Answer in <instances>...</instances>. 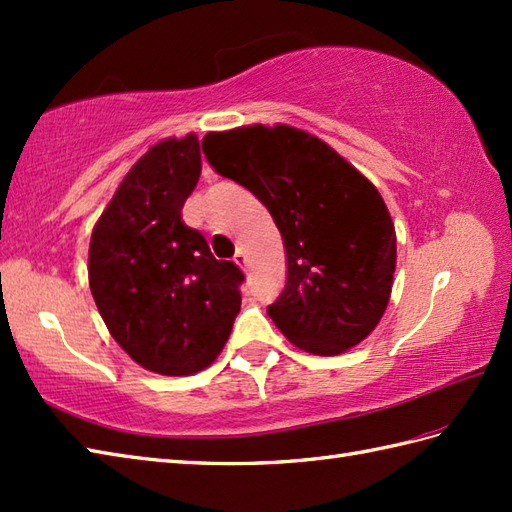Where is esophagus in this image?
<instances>
[{
  "mask_svg": "<svg viewBox=\"0 0 512 512\" xmlns=\"http://www.w3.org/2000/svg\"><path fill=\"white\" fill-rule=\"evenodd\" d=\"M233 262H235L239 268H242V270H246V253H244L242 248H239L237 253H235V259H233Z\"/></svg>",
  "mask_w": 512,
  "mask_h": 512,
  "instance_id": "34e87169",
  "label": "esophagus"
}]
</instances>
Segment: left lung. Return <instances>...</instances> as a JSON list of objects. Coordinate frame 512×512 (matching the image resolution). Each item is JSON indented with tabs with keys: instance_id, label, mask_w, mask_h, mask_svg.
<instances>
[{
	"instance_id": "8db88e82",
	"label": "left lung",
	"mask_w": 512,
	"mask_h": 512,
	"mask_svg": "<svg viewBox=\"0 0 512 512\" xmlns=\"http://www.w3.org/2000/svg\"><path fill=\"white\" fill-rule=\"evenodd\" d=\"M202 149L284 237L288 279L268 314L286 339L336 356L372 334L396 270L394 222L374 184L321 138L281 123L209 132Z\"/></svg>"
}]
</instances>
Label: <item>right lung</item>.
I'll return each mask as SVG.
<instances>
[{
	"mask_svg": "<svg viewBox=\"0 0 512 512\" xmlns=\"http://www.w3.org/2000/svg\"><path fill=\"white\" fill-rule=\"evenodd\" d=\"M200 171L198 136L160 140L118 184L90 239V290L107 330L162 376L209 367L242 306V270L217 262L204 235L182 222Z\"/></svg>",
	"mask_w": 512,
	"mask_h": 512,
	"instance_id": "add662e5",
	"label": "right lung"
}]
</instances>
